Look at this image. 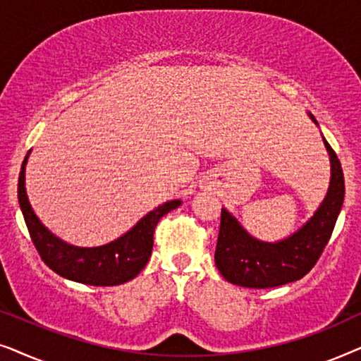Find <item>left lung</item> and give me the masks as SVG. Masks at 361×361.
<instances>
[{
  "mask_svg": "<svg viewBox=\"0 0 361 361\" xmlns=\"http://www.w3.org/2000/svg\"><path fill=\"white\" fill-rule=\"evenodd\" d=\"M324 142L332 162L327 197L298 233L279 243H263L246 233L238 221L221 209L215 264L231 284L253 289L276 288L304 278L319 261L332 236L345 195L342 166L329 142Z\"/></svg>",
  "mask_w": 361,
  "mask_h": 361,
  "instance_id": "8db88e82",
  "label": "left lung"
}]
</instances>
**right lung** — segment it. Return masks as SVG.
Here are the masks:
<instances>
[{
    "mask_svg": "<svg viewBox=\"0 0 361 361\" xmlns=\"http://www.w3.org/2000/svg\"><path fill=\"white\" fill-rule=\"evenodd\" d=\"M27 156L24 157L18 182V199L24 221L29 230L39 256L62 278L77 281L90 286H118L136 278L145 269L152 253V236L154 228L162 216L180 205V200H172L157 207L141 219L121 238L100 248H75L56 238L31 209L26 187H24V169Z\"/></svg>",
    "mask_w": 361,
    "mask_h": 361,
    "instance_id": "right-lung-1",
    "label": "right lung"
}]
</instances>
